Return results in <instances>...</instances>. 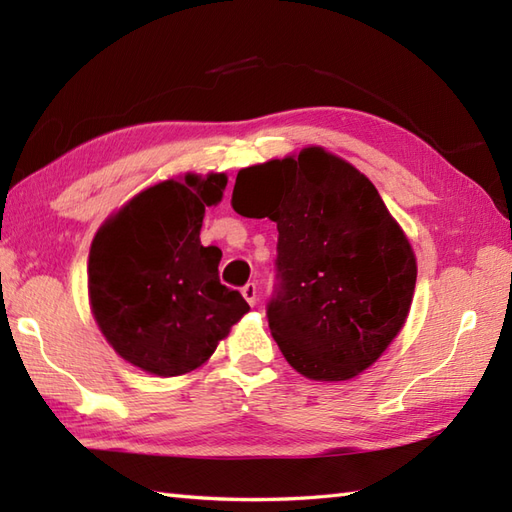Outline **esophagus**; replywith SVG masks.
<instances>
[{
	"label": "esophagus",
	"mask_w": 512,
	"mask_h": 512,
	"mask_svg": "<svg viewBox=\"0 0 512 512\" xmlns=\"http://www.w3.org/2000/svg\"><path fill=\"white\" fill-rule=\"evenodd\" d=\"M243 297L247 299V304L249 306H256V302H258V286L254 284V282H247L245 286H243Z\"/></svg>",
	"instance_id": "obj_1"
}]
</instances>
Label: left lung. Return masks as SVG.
<instances>
[{"label": "left lung", "instance_id": "8db88e82", "mask_svg": "<svg viewBox=\"0 0 512 512\" xmlns=\"http://www.w3.org/2000/svg\"><path fill=\"white\" fill-rule=\"evenodd\" d=\"M232 208L278 226L267 317L286 363L321 382L376 363L406 323L417 258L365 173L310 145L241 169Z\"/></svg>", "mask_w": 512, "mask_h": 512}]
</instances>
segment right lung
<instances>
[{"instance_id": "1", "label": "right lung", "mask_w": 512, "mask_h": 512, "mask_svg": "<svg viewBox=\"0 0 512 512\" xmlns=\"http://www.w3.org/2000/svg\"><path fill=\"white\" fill-rule=\"evenodd\" d=\"M226 173H186L134 195L99 226L89 254L97 328L123 360L173 378L202 367L247 313L219 282L217 247L199 241L204 213L226 191Z\"/></svg>"}]
</instances>
